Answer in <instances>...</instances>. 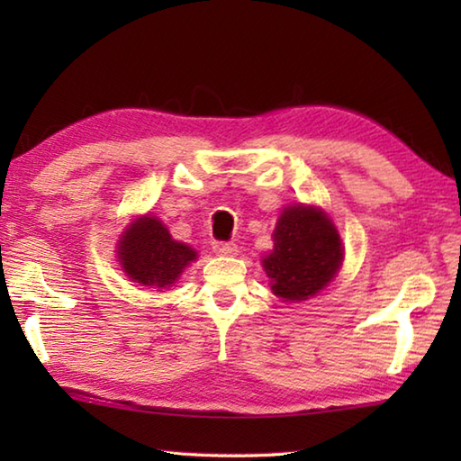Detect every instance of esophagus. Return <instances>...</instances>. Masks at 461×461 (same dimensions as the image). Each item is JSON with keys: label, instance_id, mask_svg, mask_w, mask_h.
<instances>
[{"label": "esophagus", "instance_id": "1", "mask_svg": "<svg viewBox=\"0 0 461 461\" xmlns=\"http://www.w3.org/2000/svg\"><path fill=\"white\" fill-rule=\"evenodd\" d=\"M213 252L217 256H236L238 254V246L231 244V241H215Z\"/></svg>", "mask_w": 461, "mask_h": 461}]
</instances>
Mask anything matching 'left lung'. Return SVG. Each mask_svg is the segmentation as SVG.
Instances as JSON below:
<instances>
[{
	"instance_id": "obj_1",
	"label": "left lung",
	"mask_w": 461,
	"mask_h": 461,
	"mask_svg": "<svg viewBox=\"0 0 461 461\" xmlns=\"http://www.w3.org/2000/svg\"><path fill=\"white\" fill-rule=\"evenodd\" d=\"M275 248L262 258L272 293L299 303L331 283L343 262V244L333 221L315 205L285 207L275 233Z\"/></svg>"
}]
</instances>
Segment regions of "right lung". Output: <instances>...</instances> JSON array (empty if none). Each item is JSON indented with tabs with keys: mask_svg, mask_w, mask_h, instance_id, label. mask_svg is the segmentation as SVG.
Wrapping results in <instances>:
<instances>
[{
	"mask_svg": "<svg viewBox=\"0 0 461 461\" xmlns=\"http://www.w3.org/2000/svg\"><path fill=\"white\" fill-rule=\"evenodd\" d=\"M118 258L131 283L165 291L176 283L193 260H197V252L173 240L158 217L142 215L122 233Z\"/></svg>",
	"mask_w": 461,
	"mask_h": 461,
	"instance_id": "obj_1",
	"label": "right lung"
}]
</instances>
